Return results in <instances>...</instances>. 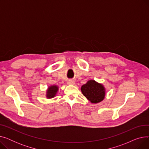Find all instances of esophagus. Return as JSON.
<instances>
[{
  "label": "esophagus",
  "instance_id": "1",
  "mask_svg": "<svg viewBox=\"0 0 149 149\" xmlns=\"http://www.w3.org/2000/svg\"><path fill=\"white\" fill-rule=\"evenodd\" d=\"M68 84H75V81L73 80H69L68 81Z\"/></svg>",
  "mask_w": 149,
  "mask_h": 149
}]
</instances>
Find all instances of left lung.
<instances>
[{
  "mask_svg": "<svg viewBox=\"0 0 149 149\" xmlns=\"http://www.w3.org/2000/svg\"><path fill=\"white\" fill-rule=\"evenodd\" d=\"M81 90L83 95L92 103L100 102L105 96V89L103 86L94 80L88 81L86 84L82 86Z\"/></svg>",
  "mask_w": 149,
  "mask_h": 149,
  "instance_id": "obj_1",
  "label": "left lung"
}]
</instances>
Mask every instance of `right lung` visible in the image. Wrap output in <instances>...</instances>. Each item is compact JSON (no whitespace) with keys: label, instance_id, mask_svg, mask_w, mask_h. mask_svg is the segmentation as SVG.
<instances>
[{"label":"right lung","instance_id":"obj_1","mask_svg":"<svg viewBox=\"0 0 149 149\" xmlns=\"http://www.w3.org/2000/svg\"><path fill=\"white\" fill-rule=\"evenodd\" d=\"M58 91V87L57 86H51L49 88L48 90L47 91V97L48 98H53L55 95H56V93Z\"/></svg>","mask_w":149,"mask_h":149}]
</instances>
